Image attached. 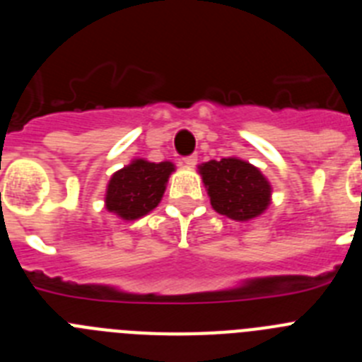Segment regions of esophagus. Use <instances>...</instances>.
Masks as SVG:
<instances>
[{"label":"esophagus","mask_w":362,"mask_h":362,"mask_svg":"<svg viewBox=\"0 0 362 362\" xmlns=\"http://www.w3.org/2000/svg\"><path fill=\"white\" fill-rule=\"evenodd\" d=\"M196 163H197L196 156H187V158L181 159V165L187 166V168H192V166H196Z\"/></svg>","instance_id":"esophagus-1"}]
</instances>
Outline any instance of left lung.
Returning <instances> with one entry per match:
<instances>
[{"label":"left lung","instance_id":"obj_1","mask_svg":"<svg viewBox=\"0 0 362 362\" xmlns=\"http://www.w3.org/2000/svg\"><path fill=\"white\" fill-rule=\"evenodd\" d=\"M210 204L221 216L250 221L267 212L272 203V185L257 166L241 158H223L197 166Z\"/></svg>","mask_w":362,"mask_h":362}]
</instances>
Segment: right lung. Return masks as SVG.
<instances>
[{"mask_svg": "<svg viewBox=\"0 0 362 362\" xmlns=\"http://www.w3.org/2000/svg\"><path fill=\"white\" fill-rule=\"evenodd\" d=\"M172 172H175L172 161L132 159L112 174L105 192V209L123 221H136L146 216L161 203Z\"/></svg>", "mask_w": 362, "mask_h": 362, "instance_id": "right-lung-1", "label": "right lung"}]
</instances>
